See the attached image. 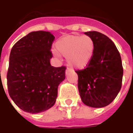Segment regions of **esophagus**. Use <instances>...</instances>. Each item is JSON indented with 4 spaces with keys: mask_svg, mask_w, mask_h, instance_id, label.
Instances as JSON below:
<instances>
[{
    "mask_svg": "<svg viewBox=\"0 0 133 133\" xmlns=\"http://www.w3.org/2000/svg\"><path fill=\"white\" fill-rule=\"evenodd\" d=\"M70 70L69 69V68H67L66 69V70H65V75H68V73H69L70 72Z\"/></svg>",
    "mask_w": 133,
    "mask_h": 133,
    "instance_id": "esophagus-1",
    "label": "esophagus"
}]
</instances>
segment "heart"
I'll list each match as a JSON object with an SVG mask.
<instances>
[{
  "mask_svg": "<svg viewBox=\"0 0 133 133\" xmlns=\"http://www.w3.org/2000/svg\"><path fill=\"white\" fill-rule=\"evenodd\" d=\"M59 55L67 58L70 66L83 70L88 66L95 52V41L88 35H69L55 43Z\"/></svg>",
  "mask_w": 133,
  "mask_h": 133,
  "instance_id": "heart-1",
  "label": "heart"
}]
</instances>
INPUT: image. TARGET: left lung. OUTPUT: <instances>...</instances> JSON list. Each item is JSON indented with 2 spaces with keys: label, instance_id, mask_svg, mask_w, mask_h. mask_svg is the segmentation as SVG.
<instances>
[{
  "label": "left lung",
  "instance_id": "left-lung-1",
  "mask_svg": "<svg viewBox=\"0 0 133 133\" xmlns=\"http://www.w3.org/2000/svg\"><path fill=\"white\" fill-rule=\"evenodd\" d=\"M94 40L95 49L91 62L83 70L76 71L82 102L92 108L108 105L122 86L123 68L120 52L114 43L97 31L84 33Z\"/></svg>",
  "mask_w": 133,
  "mask_h": 133
}]
</instances>
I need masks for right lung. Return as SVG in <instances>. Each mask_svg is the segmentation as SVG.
Instances as JSON below:
<instances>
[{
  "label": "right lung",
  "instance_id": "obj_1",
  "mask_svg": "<svg viewBox=\"0 0 133 133\" xmlns=\"http://www.w3.org/2000/svg\"><path fill=\"white\" fill-rule=\"evenodd\" d=\"M54 38L50 32H31L20 39L10 51L8 89L10 98L23 111L38 113L55 103L66 68L50 65Z\"/></svg>",
  "mask_w": 133,
  "mask_h": 133
}]
</instances>
